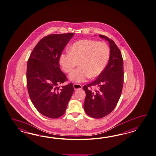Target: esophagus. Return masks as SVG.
Wrapping results in <instances>:
<instances>
[{
	"mask_svg": "<svg viewBox=\"0 0 156 156\" xmlns=\"http://www.w3.org/2000/svg\"><path fill=\"white\" fill-rule=\"evenodd\" d=\"M73 87H74V90H80V89H82V86L80 85V84H74V85H73Z\"/></svg>",
	"mask_w": 156,
	"mask_h": 156,
	"instance_id": "esophagus-1",
	"label": "esophagus"
}]
</instances>
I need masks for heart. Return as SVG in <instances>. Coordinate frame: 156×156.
<instances>
[{
  "mask_svg": "<svg viewBox=\"0 0 156 156\" xmlns=\"http://www.w3.org/2000/svg\"><path fill=\"white\" fill-rule=\"evenodd\" d=\"M68 51L60 55L59 64L65 73H69L78 62L80 67L69 76L70 81L76 83L98 76L106 68L110 55V48L106 42L88 39L74 42Z\"/></svg>",
  "mask_w": 156,
  "mask_h": 156,
  "instance_id": "obj_1",
  "label": "heart"
}]
</instances>
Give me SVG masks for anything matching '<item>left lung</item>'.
Here are the masks:
<instances>
[{"instance_id": "8db88e82", "label": "left lung", "mask_w": 156, "mask_h": 156, "mask_svg": "<svg viewBox=\"0 0 156 156\" xmlns=\"http://www.w3.org/2000/svg\"><path fill=\"white\" fill-rule=\"evenodd\" d=\"M109 42L110 55L108 65L93 82L83 87L86 92L84 109L87 114L96 119L103 118L114 109L121 96L123 83V59L119 48L111 39L99 35ZM97 90L92 91L90 86Z\"/></svg>"}]
</instances>
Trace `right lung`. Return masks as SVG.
Listing matches in <instances>:
<instances>
[{"instance_id":"add662e5","label":"right lung","mask_w":156,"mask_h":156,"mask_svg":"<svg viewBox=\"0 0 156 156\" xmlns=\"http://www.w3.org/2000/svg\"><path fill=\"white\" fill-rule=\"evenodd\" d=\"M74 33L49 35L33 49L27 66L30 98L37 110L51 119L62 116L74 92L73 83L62 86L67 80L59 66V58Z\"/></svg>"}]
</instances>
